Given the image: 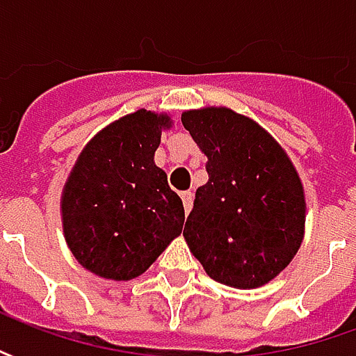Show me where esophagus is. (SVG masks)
<instances>
[{
	"instance_id": "1",
	"label": "esophagus",
	"mask_w": 356,
	"mask_h": 356,
	"mask_svg": "<svg viewBox=\"0 0 356 356\" xmlns=\"http://www.w3.org/2000/svg\"><path fill=\"white\" fill-rule=\"evenodd\" d=\"M180 196H182V202H184V212L188 216V212L192 210V200H194V196H192V192H182Z\"/></svg>"
}]
</instances>
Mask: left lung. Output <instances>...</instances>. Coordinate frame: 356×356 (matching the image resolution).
<instances>
[{
  "instance_id": "1",
  "label": "left lung",
  "mask_w": 356,
  "mask_h": 356,
  "mask_svg": "<svg viewBox=\"0 0 356 356\" xmlns=\"http://www.w3.org/2000/svg\"><path fill=\"white\" fill-rule=\"evenodd\" d=\"M182 124L208 156L184 239L206 273L255 289L291 264L305 236V190L291 158L255 120L227 106L186 111Z\"/></svg>"
}]
</instances>
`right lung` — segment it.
Wrapping results in <instances>:
<instances>
[{
  "mask_svg": "<svg viewBox=\"0 0 356 356\" xmlns=\"http://www.w3.org/2000/svg\"><path fill=\"white\" fill-rule=\"evenodd\" d=\"M166 113L140 108L99 130L71 168L61 194L65 241L104 280L143 275L182 234L184 206L154 164Z\"/></svg>",
  "mask_w": 356,
  "mask_h": 356,
  "instance_id": "add662e5",
  "label": "right lung"
}]
</instances>
